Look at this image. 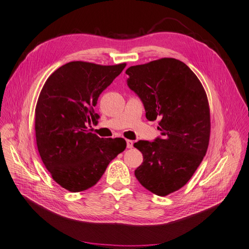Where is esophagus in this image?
I'll list each match as a JSON object with an SVG mask.
<instances>
[{"instance_id":"34e87169","label":"esophagus","mask_w":249,"mask_h":249,"mask_svg":"<svg viewBox=\"0 0 249 249\" xmlns=\"http://www.w3.org/2000/svg\"><path fill=\"white\" fill-rule=\"evenodd\" d=\"M126 143H127V148H132L133 147V142H132V140L127 139L126 140Z\"/></svg>"}]
</instances>
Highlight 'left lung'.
Listing matches in <instances>:
<instances>
[{"label": "left lung", "mask_w": 249, "mask_h": 249, "mask_svg": "<svg viewBox=\"0 0 249 249\" xmlns=\"http://www.w3.org/2000/svg\"><path fill=\"white\" fill-rule=\"evenodd\" d=\"M126 74L147 120L160 119L161 135L153 142L134 143L143 156L134 174L144 188L166 196L186 184L207 154L211 132L207 93L187 65L173 58L131 66Z\"/></svg>", "instance_id": "1"}]
</instances>
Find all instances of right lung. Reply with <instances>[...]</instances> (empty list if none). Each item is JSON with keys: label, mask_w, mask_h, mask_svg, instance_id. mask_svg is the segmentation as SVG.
I'll use <instances>...</instances> for the list:
<instances>
[{"label": "right lung", "mask_w": 249, "mask_h": 249, "mask_svg": "<svg viewBox=\"0 0 249 249\" xmlns=\"http://www.w3.org/2000/svg\"><path fill=\"white\" fill-rule=\"evenodd\" d=\"M126 64L103 66L74 61L47 79L36 107V137L42 163L59 185L79 192L95 185L110 161L126 148L123 138H100L88 123L93 107Z\"/></svg>", "instance_id": "right-lung-1"}]
</instances>
